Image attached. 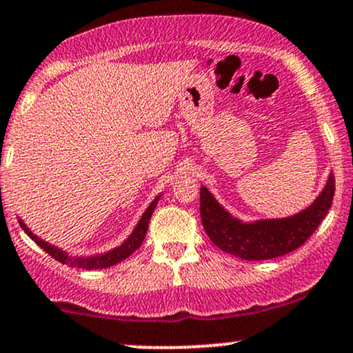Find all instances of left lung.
<instances>
[{"label": "left lung", "mask_w": 353, "mask_h": 353, "mask_svg": "<svg viewBox=\"0 0 353 353\" xmlns=\"http://www.w3.org/2000/svg\"><path fill=\"white\" fill-rule=\"evenodd\" d=\"M335 192L334 172L322 192L307 209L282 219L244 222L219 204L205 185H201V221L205 234L219 249L244 261H267L301 247L329 212Z\"/></svg>", "instance_id": "left-lung-1"}]
</instances>
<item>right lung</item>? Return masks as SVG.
Instances as JSON below:
<instances>
[{"instance_id": "add662e5", "label": "right lung", "mask_w": 353, "mask_h": 353, "mask_svg": "<svg viewBox=\"0 0 353 353\" xmlns=\"http://www.w3.org/2000/svg\"><path fill=\"white\" fill-rule=\"evenodd\" d=\"M159 199H161V194L151 202V204H149V208L144 210L143 217L139 219V222L136 224L134 230L129 234V237L125 239L123 244L114 247V249L108 250V252H104V254L70 255L66 252V250L59 249V247H56V245L50 244V242L43 241V239H39L38 236H36V234L31 232L30 228H28V225L23 222V219H18V221H19V225H21L24 232H26L28 236L33 239V241L39 247H43V250H46V252L50 254L51 257H54L56 261H59L61 264H66V265H71V267H79V269H86V270L106 269V267L116 265V264H119V262H123L124 259H128L129 255L134 254L136 250L139 249L141 244H143L144 237H145V232H148L149 221H151V216H152L154 209H156V205H157V202H159Z\"/></svg>"}]
</instances>
